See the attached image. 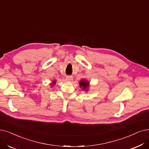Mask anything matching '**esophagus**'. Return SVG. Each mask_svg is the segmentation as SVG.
Instances as JSON below:
<instances>
[{"label":"esophagus","instance_id":"obj_1","mask_svg":"<svg viewBox=\"0 0 149 149\" xmlns=\"http://www.w3.org/2000/svg\"><path fill=\"white\" fill-rule=\"evenodd\" d=\"M65 79H66L67 81H71L73 80V77L71 76H67L66 78H65Z\"/></svg>","mask_w":149,"mask_h":149}]
</instances>
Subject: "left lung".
Returning a JSON list of instances; mask_svg holds the SVG:
<instances>
[{
  "label": "left lung",
  "mask_w": 149,
  "mask_h": 149,
  "mask_svg": "<svg viewBox=\"0 0 149 149\" xmlns=\"http://www.w3.org/2000/svg\"><path fill=\"white\" fill-rule=\"evenodd\" d=\"M80 86L81 87H82V88L83 89H86V88H87L88 87V83L86 81H84V80H83V81H80Z\"/></svg>",
  "instance_id": "obj_1"
}]
</instances>
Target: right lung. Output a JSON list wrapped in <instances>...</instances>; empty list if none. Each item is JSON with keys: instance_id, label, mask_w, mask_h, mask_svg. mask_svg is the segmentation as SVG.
<instances>
[{"instance_id": "right-lung-1", "label": "right lung", "mask_w": 149, "mask_h": 149, "mask_svg": "<svg viewBox=\"0 0 149 149\" xmlns=\"http://www.w3.org/2000/svg\"><path fill=\"white\" fill-rule=\"evenodd\" d=\"M55 83H56V81H53V84H52V85H54V84H55Z\"/></svg>"}]
</instances>
